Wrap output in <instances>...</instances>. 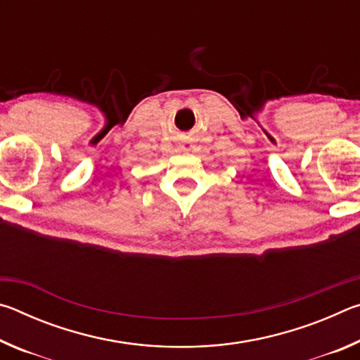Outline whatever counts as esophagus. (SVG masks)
I'll list each match as a JSON object with an SVG mask.
<instances>
[{"label":"esophagus","instance_id":"34e87169","mask_svg":"<svg viewBox=\"0 0 360 360\" xmlns=\"http://www.w3.org/2000/svg\"><path fill=\"white\" fill-rule=\"evenodd\" d=\"M188 148H191V144H184V146H182V149H188Z\"/></svg>","mask_w":360,"mask_h":360}]
</instances>
